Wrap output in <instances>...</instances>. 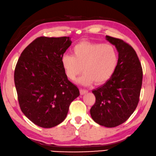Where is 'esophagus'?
<instances>
[{
	"instance_id": "obj_1",
	"label": "esophagus",
	"mask_w": 156,
	"mask_h": 156,
	"mask_svg": "<svg viewBox=\"0 0 156 156\" xmlns=\"http://www.w3.org/2000/svg\"><path fill=\"white\" fill-rule=\"evenodd\" d=\"M87 93V90H86L80 89V95H84V94Z\"/></svg>"
}]
</instances>
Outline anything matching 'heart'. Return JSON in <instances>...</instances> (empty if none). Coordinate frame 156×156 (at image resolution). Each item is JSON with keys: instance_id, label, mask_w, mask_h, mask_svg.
<instances>
[{"instance_id": "obj_1", "label": "heart", "mask_w": 156, "mask_h": 156, "mask_svg": "<svg viewBox=\"0 0 156 156\" xmlns=\"http://www.w3.org/2000/svg\"><path fill=\"white\" fill-rule=\"evenodd\" d=\"M118 60V53L112 45L82 41L73 47V55L62 56L61 64L71 80L82 73L83 68L85 73L78 83L86 86L94 82L102 84L108 80L117 69Z\"/></svg>"}]
</instances>
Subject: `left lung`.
<instances>
[{
    "mask_svg": "<svg viewBox=\"0 0 156 156\" xmlns=\"http://www.w3.org/2000/svg\"><path fill=\"white\" fill-rule=\"evenodd\" d=\"M118 51V64L112 76L93 90L95 103L90 109L92 119L105 127L123 124L132 115L139 100L143 71L135 50L122 39L106 36Z\"/></svg>",
    "mask_w": 156,
    "mask_h": 156,
    "instance_id": "8db88e82",
    "label": "left lung"
}]
</instances>
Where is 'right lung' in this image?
<instances>
[{"instance_id": "add662e5", "label": "right lung", "mask_w": 156, "mask_h": 156, "mask_svg": "<svg viewBox=\"0 0 156 156\" xmlns=\"http://www.w3.org/2000/svg\"><path fill=\"white\" fill-rule=\"evenodd\" d=\"M69 37H41L22 52L14 73L20 107L37 126L51 128L66 117L72 101L80 95L61 64L71 46Z\"/></svg>"}]
</instances>
